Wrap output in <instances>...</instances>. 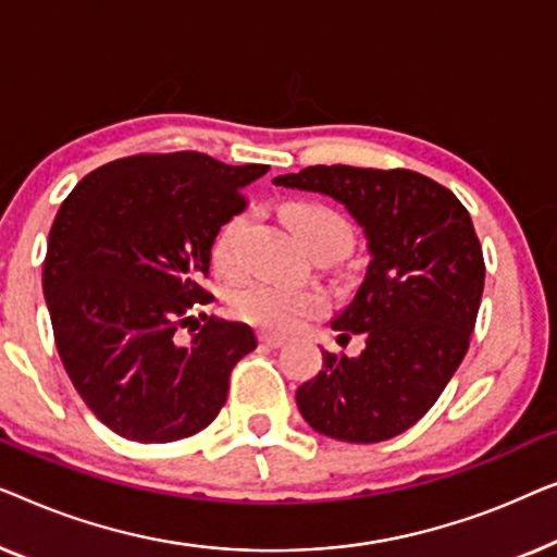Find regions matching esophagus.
Here are the masks:
<instances>
[{"label":"esophagus","instance_id":"esophagus-1","mask_svg":"<svg viewBox=\"0 0 557 557\" xmlns=\"http://www.w3.org/2000/svg\"><path fill=\"white\" fill-rule=\"evenodd\" d=\"M260 343L264 348H282L285 346V338H277V335H270V333H260Z\"/></svg>","mask_w":557,"mask_h":557}]
</instances>
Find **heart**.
I'll list each match as a JSON object with an SVG mask.
<instances>
[{
  "label": "heart",
  "mask_w": 557,
  "mask_h": 557,
  "mask_svg": "<svg viewBox=\"0 0 557 557\" xmlns=\"http://www.w3.org/2000/svg\"><path fill=\"white\" fill-rule=\"evenodd\" d=\"M289 230L300 242L305 252L315 249H335L346 252L350 247V226L338 211L318 207V203H302L289 209ZM245 232V219L237 216L219 232L211 249V260L222 275H234L239 270L237 245ZM232 312L245 323L262 327L270 333H293L302 320H308L327 308V297L312 287H285L275 282L252 280L234 287L230 295Z\"/></svg>",
  "instance_id": "obj_1"
}]
</instances>
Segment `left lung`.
<instances>
[{
	"instance_id": "8db88e82",
	"label": "left lung",
	"mask_w": 557,
	"mask_h": 557,
	"mask_svg": "<svg viewBox=\"0 0 557 557\" xmlns=\"http://www.w3.org/2000/svg\"><path fill=\"white\" fill-rule=\"evenodd\" d=\"M346 207L363 230L368 268L333 318L338 341L363 335L356 358L323 350V368L297 388L315 432L350 444L386 442L436 404L469 348L484 260L469 211L417 171L308 166L272 178Z\"/></svg>"
}]
</instances>
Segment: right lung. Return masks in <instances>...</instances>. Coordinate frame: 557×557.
I'll return each mask as SVG.
<instances>
[{"instance_id": "obj_1", "label": "right lung", "mask_w": 557, "mask_h": 557, "mask_svg": "<svg viewBox=\"0 0 557 557\" xmlns=\"http://www.w3.org/2000/svg\"><path fill=\"white\" fill-rule=\"evenodd\" d=\"M268 171L197 151L131 156L62 201L42 272L54 343L85 406L119 436L166 444L201 432L257 348L247 323L207 318L189 343L176 331L214 300L201 287L211 245Z\"/></svg>"}]
</instances>
